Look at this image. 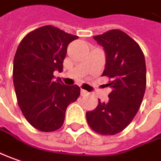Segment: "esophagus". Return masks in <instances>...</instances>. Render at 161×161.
<instances>
[{
    "instance_id": "obj_1",
    "label": "esophagus",
    "mask_w": 161,
    "mask_h": 161,
    "mask_svg": "<svg viewBox=\"0 0 161 161\" xmlns=\"http://www.w3.org/2000/svg\"><path fill=\"white\" fill-rule=\"evenodd\" d=\"M89 94V93L88 92H86V90H84V89H81V95L82 96H86V95H88Z\"/></svg>"
}]
</instances>
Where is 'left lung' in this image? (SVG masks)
<instances>
[{
    "mask_svg": "<svg viewBox=\"0 0 161 161\" xmlns=\"http://www.w3.org/2000/svg\"><path fill=\"white\" fill-rule=\"evenodd\" d=\"M103 46L106 64L102 75L109 77L112 88L107 103L86 113L90 128L101 135H114L125 129L142 104L146 89V64L139 44L120 30L94 37Z\"/></svg>",
    "mask_w": 161,
    "mask_h": 161,
    "instance_id": "1",
    "label": "left lung"
}]
</instances>
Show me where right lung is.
<instances>
[{"mask_svg":"<svg viewBox=\"0 0 161 161\" xmlns=\"http://www.w3.org/2000/svg\"><path fill=\"white\" fill-rule=\"evenodd\" d=\"M76 39L47 25L28 33L18 46L12 72L18 104L28 122L40 131L61 128L67 106L80 95L78 86L54 80V71L63 70L67 46Z\"/></svg>","mask_w":161,"mask_h":161,"instance_id":"obj_1","label":"right lung"}]
</instances>
